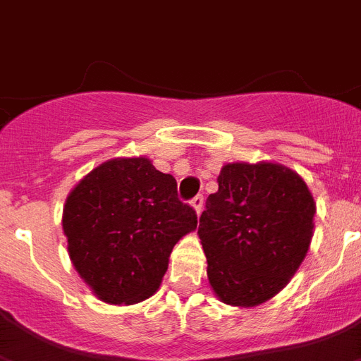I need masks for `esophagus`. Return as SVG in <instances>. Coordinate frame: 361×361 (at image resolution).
<instances>
[{
  "label": "esophagus",
  "mask_w": 361,
  "mask_h": 361,
  "mask_svg": "<svg viewBox=\"0 0 361 361\" xmlns=\"http://www.w3.org/2000/svg\"><path fill=\"white\" fill-rule=\"evenodd\" d=\"M190 205H192V207H195L196 214L202 213V211H204V196H202V195L195 196V198L190 200Z\"/></svg>",
  "instance_id": "esophagus-1"
}]
</instances>
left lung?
Instances as JSON below:
<instances>
[{"mask_svg": "<svg viewBox=\"0 0 361 361\" xmlns=\"http://www.w3.org/2000/svg\"><path fill=\"white\" fill-rule=\"evenodd\" d=\"M314 214L307 183L286 166H224L198 227L214 293L231 307L274 298L307 257Z\"/></svg>", "mask_w": 361, "mask_h": 361, "instance_id": "left-lung-1", "label": "left lung"}]
</instances>
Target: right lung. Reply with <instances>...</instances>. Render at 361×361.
<instances>
[{
	"mask_svg": "<svg viewBox=\"0 0 361 361\" xmlns=\"http://www.w3.org/2000/svg\"><path fill=\"white\" fill-rule=\"evenodd\" d=\"M196 224L195 209L178 198L174 178L147 157H119L93 169L71 190L62 216L73 266L111 305L150 298L172 247Z\"/></svg>",
	"mask_w": 361,
	"mask_h": 361,
	"instance_id": "1",
	"label": "right lung"
}]
</instances>
